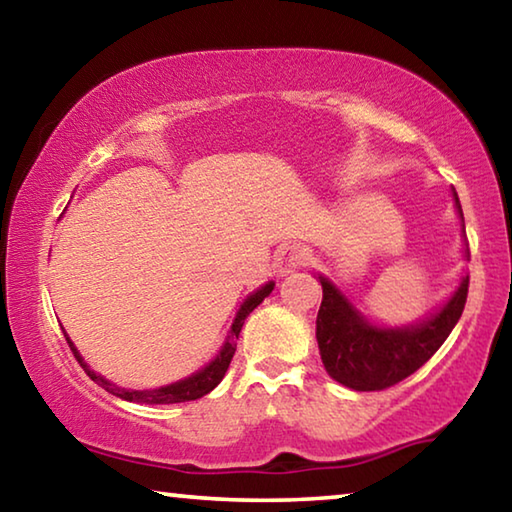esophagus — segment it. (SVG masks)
Listing matches in <instances>:
<instances>
[{"mask_svg": "<svg viewBox=\"0 0 512 512\" xmlns=\"http://www.w3.org/2000/svg\"><path fill=\"white\" fill-rule=\"evenodd\" d=\"M302 264H305V250H302L300 246H284L277 250L275 255V271L277 275H289L296 271V268H300Z\"/></svg>", "mask_w": 512, "mask_h": 512, "instance_id": "obj_1", "label": "esophagus"}]
</instances>
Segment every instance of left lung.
I'll return each instance as SVG.
<instances>
[{"instance_id":"left-lung-1","label":"left lung","mask_w":512,"mask_h":512,"mask_svg":"<svg viewBox=\"0 0 512 512\" xmlns=\"http://www.w3.org/2000/svg\"><path fill=\"white\" fill-rule=\"evenodd\" d=\"M452 201L465 239L463 210L454 187ZM463 259L470 262L467 241L463 244ZM318 280L323 284V302L316 316V341L327 375L352 391H381L413 375L452 334L463 314L470 275H461L443 305L402 325L377 323L327 275L318 273Z\"/></svg>"}]
</instances>
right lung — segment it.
I'll return each instance as SVG.
<instances>
[{
  "label": "right lung",
  "mask_w": 512,
  "mask_h": 512,
  "mask_svg": "<svg viewBox=\"0 0 512 512\" xmlns=\"http://www.w3.org/2000/svg\"><path fill=\"white\" fill-rule=\"evenodd\" d=\"M273 287H275V282L268 280L266 284H262V287L255 289L253 293H248L246 300L241 302L239 309H237V314H235V320H232L228 336H225L223 345H221L219 352H216V357L210 363H205L203 368H198L189 377H183V379H178V381H171V384H164V386H158V388H144V391H135V388H121L117 384H112L110 379H106L103 375H99V372H94L90 368V363L81 357V352L76 350V345L72 343V339H69V334L65 332V329H63V334H65V339L69 343V348H72V352H74V357L79 359L81 368L88 372V377L92 381H97L99 386L106 388L108 393H112L115 397H121V400L135 402V404H178V402L198 400V397L207 395V393L214 391V388L221 384V379L225 377V372H228V366H230L232 357H235L237 339H239L241 327H244V320L248 318L250 311H253L259 305V302H264V298L271 296Z\"/></svg>",
  "instance_id": "add662e5"
}]
</instances>
